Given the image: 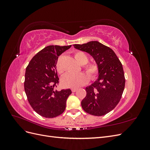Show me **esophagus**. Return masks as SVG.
<instances>
[{"instance_id": "esophagus-1", "label": "esophagus", "mask_w": 150, "mask_h": 150, "mask_svg": "<svg viewBox=\"0 0 150 150\" xmlns=\"http://www.w3.org/2000/svg\"><path fill=\"white\" fill-rule=\"evenodd\" d=\"M77 90H78V89H77V88H72L71 89L72 92H73V93H75Z\"/></svg>"}]
</instances>
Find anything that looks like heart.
<instances>
[{"label": "heart", "instance_id": "obj_1", "mask_svg": "<svg viewBox=\"0 0 150 150\" xmlns=\"http://www.w3.org/2000/svg\"><path fill=\"white\" fill-rule=\"evenodd\" d=\"M74 57L80 64L83 65L84 72H79L78 74L69 73L65 75L61 79L62 84L66 88H78L87 83L89 78L93 80L97 78L99 72V67L96 62H88L89 58L83 51H76L74 52ZM57 72L59 74L64 73V69L61 65V59L59 57L57 59L56 65Z\"/></svg>", "mask_w": 150, "mask_h": 150}]
</instances>
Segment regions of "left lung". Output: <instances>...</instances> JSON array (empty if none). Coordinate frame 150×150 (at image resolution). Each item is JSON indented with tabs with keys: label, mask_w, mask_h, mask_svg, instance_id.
Segmentation results:
<instances>
[{
	"label": "left lung",
	"mask_w": 150,
	"mask_h": 150,
	"mask_svg": "<svg viewBox=\"0 0 150 150\" xmlns=\"http://www.w3.org/2000/svg\"><path fill=\"white\" fill-rule=\"evenodd\" d=\"M73 46L91 55L99 67L98 79L86 88V96L81 101V106L91 115H105L118 104L125 89L121 62L111 48L98 41Z\"/></svg>",
	"instance_id": "8db88e82"
}]
</instances>
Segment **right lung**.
<instances>
[{
  "label": "right lung",
  "mask_w": 150,
  "mask_h": 150,
  "mask_svg": "<svg viewBox=\"0 0 150 150\" xmlns=\"http://www.w3.org/2000/svg\"><path fill=\"white\" fill-rule=\"evenodd\" d=\"M71 46H49L33 57L26 67L24 89L33 110L41 116L52 118L66 109L71 89L54 90L59 83L56 69L58 57Z\"/></svg>",
  "instance_id": "1"
}]
</instances>
